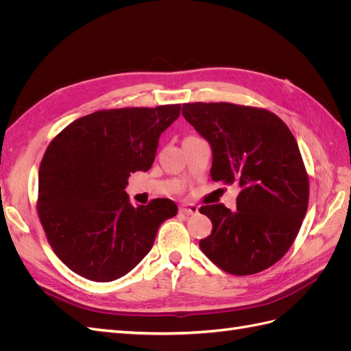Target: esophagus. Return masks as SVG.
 <instances>
[{"label": "esophagus", "mask_w": 351, "mask_h": 351, "mask_svg": "<svg viewBox=\"0 0 351 351\" xmlns=\"http://www.w3.org/2000/svg\"><path fill=\"white\" fill-rule=\"evenodd\" d=\"M197 210H199V208L192 204H183L182 206H180V214H184V215H195V214H197Z\"/></svg>", "instance_id": "obj_1"}]
</instances>
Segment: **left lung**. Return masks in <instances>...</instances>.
Instances as JSON below:
<instances>
[{
    "instance_id": "left-lung-1",
    "label": "left lung",
    "mask_w": 351,
    "mask_h": 351,
    "mask_svg": "<svg viewBox=\"0 0 351 351\" xmlns=\"http://www.w3.org/2000/svg\"><path fill=\"white\" fill-rule=\"evenodd\" d=\"M183 117L210 145L214 182L237 184L236 210L199 209L212 222L199 246L232 275L268 269L291 247L309 202V177L293 133L274 112L228 102L183 104Z\"/></svg>"
}]
</instances>
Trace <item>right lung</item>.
Wrapping results in <instances>:
<instances>
[{"instance_id": "add662e5", "label": "right lung", "mask_w": 351, "mask_h": 351, "mask_svg": "<svg viewBox=\"0 0 351 351\" xmlns=\"http://www.w3.org/2000/svg\"><path fill=\"white\" fill-rule=\"evenodd\" d=\"M182 105L97 111L69 124L39 167L38 215L52 250L80 277L110 282L154 246L159 226L177 215L171 199L133 206L130 173L147 171L159 136Z\"/></svg>"}]
</instances>
